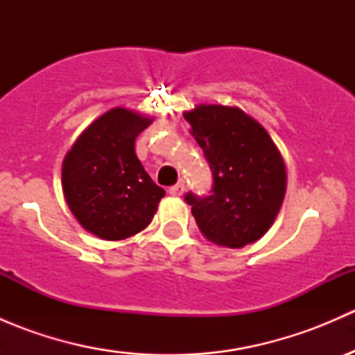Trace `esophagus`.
I'll list each match as a JSON object with an SVG mask.
<instances>
[{
  "label": "esophagus",
  "instance_id": "obj_1",
  "mask_svg": "<svg viewBox=\"0 0 355 355\" xmlns=\"http://www.w3.org/2000/svg\"><path fill=\"white\" fill-rule=\"evenodd\" d=\"M170 192L171 196H175V198H180V196H184V192H185V185H184V182H178L177 185H173V187H170Z\"/></svg>",
  "mask_w": 355,
  "mask_h": 355
}]
</instances>
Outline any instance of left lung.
I'll use <instances>...</instances> for the list:
<instances>
[{
  "instance_id": "8db88e82",
  "label": "left lung",
  "mask_w": 355,
  "mask_h": 355,
  "mask_svg": "<svg viewBox=\"0 0 355 355\" xmlns=\"http://www.w3.org/2000/svg\"><path fill=\"white\" fill-rule=\"evenodd\" d=\"M184 118L213 171L211 196L185 194L200 234L230 249L259 241L287 191L284 157L270 134L235 106L199 105Z\"/></svg>"
}]
</instances>
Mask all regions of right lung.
Instances as JSON below:
<instances>
[{"label": "right lung", "mask_w": 355, "mask_h": 355, "mask_svg": "<svg viewBox=\"0 0 355 355\" xmlns=\"http://www.w3.org/2000/svg\"><path fill=\"white\" fill-rule=\"evenodd\" d=\"M153 118L113 108L96 118L67 153L62 185L78 223L103 241H123L144 230L164 191L135 155V139Z\"/></svg>", "instance_id": "1"}]
</instances>
